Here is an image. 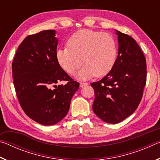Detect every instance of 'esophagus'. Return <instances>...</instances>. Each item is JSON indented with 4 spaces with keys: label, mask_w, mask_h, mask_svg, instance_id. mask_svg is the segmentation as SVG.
I'll return each instance as SVG.
<instances>
[{
    "label": "esophagus",
    "mask_w": 160,
    "mask_h": 160,
    "mask_svg": "<svg viewBox=\"0 0 160 160\" xmlns=\"http://www.w3.org/2000/svg\"><path fill=\"white\" fill-rule=\"evenodd\" d=\"M88 82H80V88H82V87L85 86V85H88Z\"/></svg>",
    "instance_id": "esophagus-1"
}]
</instances>
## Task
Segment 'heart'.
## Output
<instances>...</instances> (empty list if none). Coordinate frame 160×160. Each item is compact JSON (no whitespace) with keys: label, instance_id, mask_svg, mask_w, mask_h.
Masks as SVG:
<instances>
[{"label":"heart","instance_id":"b5f03b06","mask_svg":"<svg viewBox=\"0 0 160 160\" xmlns=\"http://www.w3.org/2000/svg\"><path fill=\"white\" fill-rule=\"evenodd\" d=\"M117 47L115 39L109 34L82 29L75 33L68 42V47L60 48L56 53L59 64L65 71L74 75L85 66L78 74L81 80L96 75L102 77L112 69L115 63Z\"/></svg>","mask_w":160,"mask_h":160}]
</instances>
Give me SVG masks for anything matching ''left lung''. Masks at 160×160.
<instances>
[{
	"instance_id": "left-lung-1",
	"label": "left lung",
	"mask_w": 160,
	"mask_h": 160,
	"mask_svg": "<svg viewBox=\"0 0 160 160\" xmlns=\"http://www.w3.org/2000/svg\"><path fill=\"white\" fill-rule=\"evenodd\" d=\"M118 54L112 69L98 82L91 83L94 91L92 109L104 122L117 123L138 107L147 80L146 59L135 40L116 31Z\"/></svg>"
}]
</instances>
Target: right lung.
Instances as JSON below:
<instances>
[{
  "label": "right lung",
  "instance_id": "obj_1",
  "mask_svg": "<svg viewBox=\"0 0 160 160\" xmlns=\"http://www.w3.org/2000/svg\"><path fill=\"white\" fill-rule=\"evenodd\" d=\"M54 30H44L25 38L12 63L13 84L27 116L44 126L61 121L80 84L62 69L56 57L58 39ZM61 81L66 85L56 86Z\"/></svg>",
  "mask_w": 160,
  "mask_h": 160
}]
</instances>
